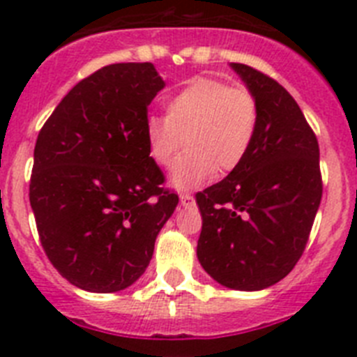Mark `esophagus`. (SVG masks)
Listing matches in <instances>:
<instances>
[{
  "instance_id": "34e87169",
  "label": "esophagus",
  "mask_w": 357,
  "mask_h": 357,
  "mask_svg": "<svg viewBox=\"0 0 357 357\" xmlns=\"http://www.w3.org/2000/svg\"><path fill=\"white\" fill-rule=\"evenodd\" d=\"M181 204L184 207H189V206H193L195 204V197L191 193H182L181 195Z\"/></svg>"
}]
</instances>
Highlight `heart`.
Segmentation results:
<instances>
[{"label": "heart", "instance_id": "b5f03b06", "mask_svg": "<svg viewBox=\"0 0 357 357\" xmlns=\"http://www.w3.org/2000/svg\"><path fill=\"white\" fill-rule=\"evenodd\" d=\"M166 116H150L144 125L148 155L169 168L184 143L172 175L178 189L195 188L216 173L234 172L247 159L259 127V103L243 87L197 77L164 100Z\"/></svg>", "mask_w": 357, "mask_h": 357}]
</instances>
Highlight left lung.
<instances>
[{
    "label": "left lung",
    "instance_id": "left-lung-1",
    "mask_svg": "<svg viewBox=\"0 0 357 357\" xmlns=\"http://www.w3.org/2000/svg\"><path fill=\"white\" fill-rule=\"evenodd\" d=\"M230 66L259 103V127L241 166L197 193V255L222 286L259 291L284 279L304 252L324 191L320 150L279 82L250 66Z\"/></svg>",
    "mask_w": 357,
    "mask_h": 357
}]
</instances>
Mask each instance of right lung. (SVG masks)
Here are the masks:
<instances>
[{
  "label": "right lung",
  "instance_id": "right-lung-1",
  "mask_svg": "<svg viewBox=\"0 0 357 357\" xmlns=\"http://www.w3.org/2000/svg\"><path fill=\"white\" fill-rule=\"evenodd\" d=\"M162 87L151 62L105 66L78 82L39 132L30 206L40 245L85 291L134 284L178 204L144 137L148 105Z\"/></svg>",
  "mask_w": 357,
  "mask_h": 357
}]
</instances>
